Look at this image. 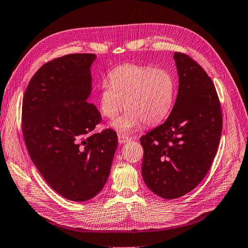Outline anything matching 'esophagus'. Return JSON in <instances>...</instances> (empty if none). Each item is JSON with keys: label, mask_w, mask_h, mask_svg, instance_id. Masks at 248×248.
I'll return each mask as SVG.
<instances>
[{"label": "esophagus", "mask_w": 248, "mask_h": 248, "mask_svg": "<svg viewBox=\"0 0 248 248\" xmlns=\"http://www.w3.org/2000/svg\"><path fill=\"white\" fill-rule=\"evenodd\" d=\"M129 140H131L129 137L127 136H124V135H118V142H119L120 144H124L126 142H128Z\"/></svg>", "instance_id": "34e87169"}]
</instances>
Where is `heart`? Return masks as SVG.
<instances>
[{
  "instance_id": "b5f03b06",
  "label": "heart",
  "mask_w": 248,
  "mask_h": 248,
  "mask_svg": "<svg viewBox=\"0 0 248 248\" xmlns=\"http://www.w3.org/2000/svg\"><path fill=\"white\" fill-rule=\"evenodd\" d=\"M174 96V80L167 70L129 63L115 68L110 81H102L99 105L110 120L116 119L125 107L127 111L111 126L119 133L130 134L144 123H161L172 108Z\"/></svg>"
}]
</instances>
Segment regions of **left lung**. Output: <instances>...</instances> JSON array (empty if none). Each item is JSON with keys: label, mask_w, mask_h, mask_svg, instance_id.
<instances>
[{"label": "left lung", "mask_w": 248, "mask_h": 248, "mask_svg": "<svg viewBox=\"0 0 248 248\" xmlns=\"http://www.w3.org/2000/svg\"><path fill=\"white\" fill-rule=\"evenodd\" d=\"M179 92L163 124L140 138L144 155L142 178L151 192L164 199L182 197L207 174L222 132V114L215 87L190 56L174 52Z\"/></svg>", "instance_id": "8db88e82"}]
</instances>
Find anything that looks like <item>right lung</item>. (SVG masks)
<instances>
[{
    "label": "right lung",
    "mask_w": 248,
    "mask_h": 248,
    "mask_svg": "<svg viewBox=\"0 0 248 248\" xmlns=\"http://www.w3.org/2000/svg\"><path fill=\"white\" fill-rule=\"evenodd\" d=\"M97 55L68 54L42 65L31 78L22 106V130L29 155L43 179L63 198L85 202L107 182L118 144L88 100Z\"/></svg>",
    "instance_id": "add662e5"
}]
</instances>
